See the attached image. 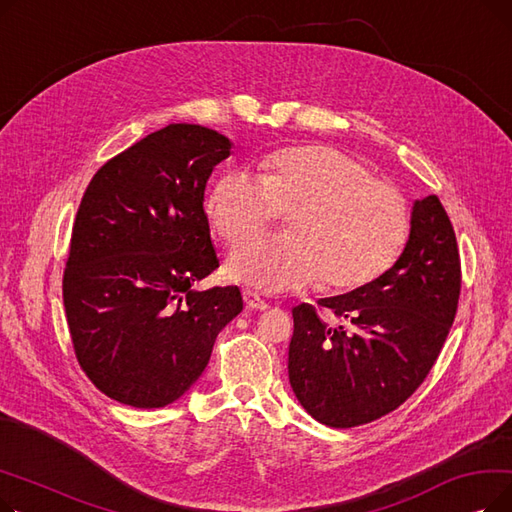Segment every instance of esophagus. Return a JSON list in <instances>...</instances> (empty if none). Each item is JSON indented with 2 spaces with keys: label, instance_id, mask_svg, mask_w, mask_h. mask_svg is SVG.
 <instances>
[{
  "label": "esophagus",
  "instance_id": "1",
  "mask_svg": "<svg viewBox=\"0 0 512 512\" xmlns=\"http://www.w3.org/2000/svg\"><path fill=\"white\" fill-rule=\"evenodd\" d=\"M242 297H245L247 307L253 309V311H265L267 307H270V305H267V303L259 297V294L253 292V290H245V294H242Z\"/></svg>",
  "mask_w": 512,
  "mask_h": 512
}]
</instances>
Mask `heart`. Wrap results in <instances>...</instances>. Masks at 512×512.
Returning <instances> with one entry per match:
<instances>
[{
  "label": "heart",
  "instance_id": "heart-1",
  "mask_svg": "<svg viewBox=\"0 0 512 512\" xmlns=\"http://www.w3.org/2000/svg\"><path fill=\"white\" fill-rule=\"evenodd\" d=\"M280 213H290V236L234 249L226 263L232 280L265 292L319 280L326 290H357L390 270L411 232L398 188L328 145L282 149L261 161V176L224 172L207 195L209 220L230 245L263 232Z\"/></svg>",
  "mask_w": 512,
  "mask_h": 512
}]
</instances>
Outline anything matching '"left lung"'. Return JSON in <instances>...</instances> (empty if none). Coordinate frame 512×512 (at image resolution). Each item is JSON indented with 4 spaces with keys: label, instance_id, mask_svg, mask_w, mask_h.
<instances>
[{
    "label": "left lung",
    "instance_id": "1",
    "mask_svg": "<svg viewBox=\"0 0 512 512\" xmlns=\"http://www.w3.org/2000/svg\"><path fill=\"white\" fill-rule=\"evenodd\" d=\"M461 259L436 195L413 203L405 251L386 274L316 307L292 309L288 380L303 409L330 427H355L398 409L434 367L459 307Z\"/></svg>",
    "mask_w": 512,
    "mask_h": 512
}]
</instances>
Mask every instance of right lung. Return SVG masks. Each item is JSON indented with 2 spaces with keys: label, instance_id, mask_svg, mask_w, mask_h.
Returning <instances> with one entry per match:
<instances>
[{
  "label": "right lung",
  "instance_id": "right-lung-1",
  "mask_svg": "<svg viewBox=\"0 0 512 512\" xmlns=\"http://www.w3.org/2000/svg\"><path fill=\"white\" fill-rule=\"evenodd\" d=\"M224 134L170 124L103 164L70 238L64 307L78 365L122 405L178 400L242 311L238 286L193 288L220 265L203 209Z\"/></svg>",
  "mask_w": 512,
  "mask_h": 512
}]
</instances>
